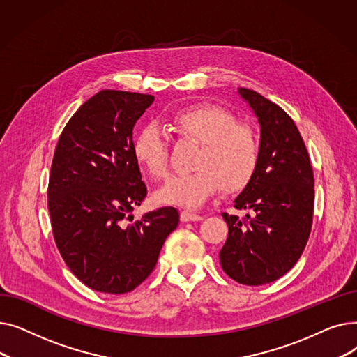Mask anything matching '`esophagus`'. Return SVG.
I'll use <instances>...</instances> for the list:
<instances>
[{
    "label": "esophagus",
    "mask_w": 357,
    "mask_h": 357,
    "mask_svg": "<svg viewBox=\"0 0 357 357\" xmlns=\"http://www.w3.org/2000/svg\"><path fill=\"white\" fill-rule=\"evenodd\" d=\"M202 217L199 214L191 213V211H182L181 213V221H199Z\"/></svg>",
    "instance_id": "34e87169"
}]
</instances>
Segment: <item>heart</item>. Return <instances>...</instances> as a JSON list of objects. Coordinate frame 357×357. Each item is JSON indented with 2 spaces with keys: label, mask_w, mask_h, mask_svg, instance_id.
Segmentation results:
<instances>
[{
  "label": "heart",
  "mask_w": 357,
  "mask_h": 357,
  "mask_svg": "<svg viewBox=\"0 0 357 357\" xmlns=\"http://www.w3.org/2000/svg\"><path fill=\"white\" fill-rule=\"evenodd\" d=\"M171 123L181 136L199 143L201 149L194 160L197 171L169 178L156 192L159 202L194 208L221 186L226 192H236L252 181L260 156L259 140L231 112L213 105L188 107L176 111ZM133 155L150 176H165L167 142L163 131L155 124L144 126L135 139Z\"/></svg>",
  "instance_id": "obj_1"
}]
</instances>
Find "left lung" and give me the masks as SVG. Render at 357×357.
Returning a JSON list of instances; mask_svg holds the SVG:
<instances>
[{
	"mask_svg": "<svg viewBox=\"0 0 357 357\" xmlns=\"http://www.w3.org/2000/svg\"><path fill=\"white\" fill-rule=\"evenodd\" d=\"M260 127V156L252 181L234 198L245 220L222 213L229 236L220 264L236 282L265 285L284 276L301 257L314 210V175L294 120L256 91L237 88Z\"/></svg>",
	"mask_w": 357,
	"mask_h": 357,
	"instance_id": "8db88e82",
	"label": "left lung"
}]
</instances>
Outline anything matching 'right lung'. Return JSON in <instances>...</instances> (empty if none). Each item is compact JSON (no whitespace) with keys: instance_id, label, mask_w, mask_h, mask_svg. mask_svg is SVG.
<instances>
[{"instance_id":"obj_1","label":"right lung","mask_w":357,"mask_h":357,"mask_svg":"<svg viewBox=\"0 0 357 357\" xmlns=\"http://www.w3.org/2000/svg\"><path fill=\"white\" fill-rule=\"evenodd\" d=\"M155 97L102 89L65 126L50 169L47 207L65 264L82 284L126 294L152 273L179 222L174 207L127 224L147 190L133 155V127Z\"/></svg>"}]
</instances>
